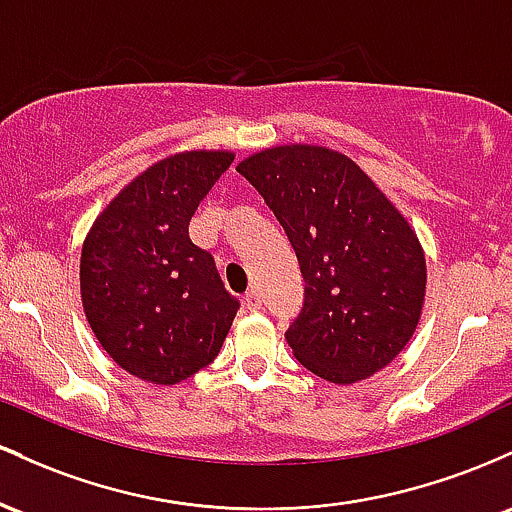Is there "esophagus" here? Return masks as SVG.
Wrapping results in <instances>:
<instances>
[{"label":"esophagus","instance_id":"1","mask_svg":"<svg viewBox=\"0 0 512 512\" xmlns=\"http://www.w3.org/2000/svg\"><path fill=\"white\" fill-rule=\"evenodd\" d=\"M261 304H263V300H261V295H258L256 290L246 292V295H244V307L249 309V312H258V309H261Z\"/></svg>","mask_w":512,"mask_h":512}]
</instances>
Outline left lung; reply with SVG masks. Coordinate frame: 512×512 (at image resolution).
Wrapping results in <instances>:
<instances>
[{"label":"left lung","mask_w":512,"mask_h":512,"mask_svg":"<svg viewBox=\"0 0 512 512\" xmlns=\"http://www.w3.org/2000/svg\"><path fill=\"white\" fill-rule=\"evenodd\" d=\"M237 171L300 261L304 307L285 333L292 355L333 384L387 367L411 341L426 300V254L409 220L336 149L280 145Z\"/></svg>","instance_id":"1"}]
</instances>
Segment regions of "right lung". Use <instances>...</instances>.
<instances>
[{"label": "right lung", "mask_w": 512, "mask_h": 512, "mask_svg": "<svg viewBox=\"0 0 512 512\" xmlns=\"http://www.w3.org/2000/svg\"><path fill=\"white\" fill-rule=\"evenodd\" d=\"M234 162L232 152H179L135 176L86 234L82 304L101 348L130 375L176 384L210 365L237 317L188 222Z\"/></svg>", "instance_id": "add662e5"}]
</instances>
